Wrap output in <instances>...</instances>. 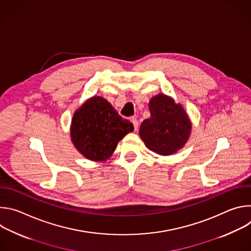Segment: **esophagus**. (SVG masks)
Instances as JSON below:
<instances>
[{"label":"esophagus","mask_w":251,"mask_h":251,"mask_svg":"<svg viewBox=\"0 0 251 251\" xmlns=\"http://www.w3.org/2000/svg\"><path fill=\"white\" fill-rule=\"evenodd\" d=\"M131 122H132L133 125H134V129L137 131V130H138V126H139L138 120H137L135 117H132V118H131Z\"/></svg>","instance_id":"obj_1"}]
</instances>
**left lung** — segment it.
<instances>
[{
	"mask_svg": "<svg viewBox=\"0 0 251 251\" xmlns=\"http://www.w3.org/2000/svg\"><path fill=\"white\" fill-rule=\"evenodd\" d=\"M151 117L140 126V137L146 147L159 155H172L187 143L192 124L182 105L163 93L150 100Z\"/></svg>",
	"mask_w": 251,
	"mask_h": 251,
	"instance_id": "obj_1",
	"label": "left lung"
}]
</instances>
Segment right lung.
Returning <instances> with one entry per match:
<instances>
[{"label":"right lung","mask_w":251,"mask_h":251,"mask_svg":"<svg viewBox=\"0 0 251 251\" xmlns=\"http://www.w3.org/2000/svg\"><path fill=\"white\" fill-rule=\"evenodd\" d=\"M134 130L112 105L100 96L86 100L73 117L70 135L75 148L91 161H106L118 142Z\"/></svg>","instance_id":"add662e5"}]
</instances>
